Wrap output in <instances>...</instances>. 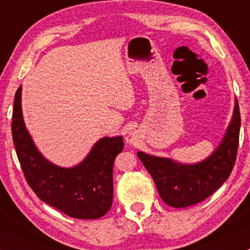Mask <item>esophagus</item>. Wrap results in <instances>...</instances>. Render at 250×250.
I'll return each instance as SVG.
<instances>
[{
	"instance_id": "esophagus-1",
	"label": "esophagus",
	"mask_w": 250,
	"mask_h": 250,
	"mask_svg": "<svg viewBox=\"0 0 250 250\" xmlns=\"http://www.w3.org/2000/svg\"><path fill=\"white\" fill-rule=\"evenodd\" d=\"M134 140H136V138H134L133 134H128V136L126 137V143H127V144H133Z\"/></svg>"
}]
</instances>
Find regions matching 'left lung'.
I'll return each mask as SVG.
<instances>
[{"label": "left lung", "instance_id": "left-lung-1", "mask_svg": "<svg viewBox=\"0 0 250 250\" xmlns=\"http://www.w3.org/2000/svg\"><path fill=\"white\" fill-rule=\"evenodd\" d=\"M240 126V108L235 99L232 118L222 140L211 155L202 162L183 164L143 151L137 152L155 181L159 196L167 206L187 208L200 203L228 179L236 161Z\"/></svg>", "mask_w": 250, "mask_h": 250}]
</instances>
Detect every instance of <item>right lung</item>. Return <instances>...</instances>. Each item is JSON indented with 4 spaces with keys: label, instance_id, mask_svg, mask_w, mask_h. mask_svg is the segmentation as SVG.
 Masks as SVG:
<instances>
[{
    "label": "right lung",
    "instance_id": "obj_1",
    "mask_svg": "<svg viewBox=\"0 0 250 250\" xmlns=\"http://www.w3.org/2000/svg\"><path fill=\"white\" fill-rule=\"evenodd\" d=\"M22 86L15 93L12 133L27 183L41 201L80 220H95L113 201V162L124 147L122 136L103 137L83 161L72 167L53 164L36 147L22 114Z\"/></svg>",
    "mask_w": 250,
    "mask_h": 250
}]
</instances>
